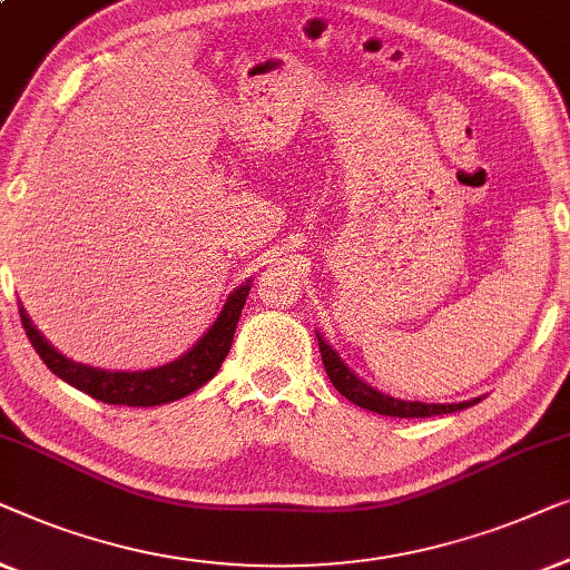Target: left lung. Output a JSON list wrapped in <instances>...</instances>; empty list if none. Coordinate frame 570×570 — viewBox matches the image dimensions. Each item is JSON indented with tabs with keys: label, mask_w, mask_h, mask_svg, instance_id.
<instances>
[{
	"label": "left lung",
	"mask_w": 570,
	"mask_h": 570,
	"mask_svg": "<svg viewBox=\"0 0 570 570\" xmlns=\"http://www.w3.org/2000/svg\"><path fill=\"white\" fill-rule=\"evenodd\" d=\"M317 346H320V356H323L325 372H327V376H331L333 387L338 390L343 397H348L354 405L366 407V411H372V413L392 415V419H429V415L454 413V411H462V407H470L478 403V400H470V403L434 405V403H407V400L387 397V395H382V392L368 387L366 382L358 380V376L341 362L338 354H335V351L327 346L323 338H317Z\"/></svg>",
	"instance_id": "obj_1"
}]
</instances>
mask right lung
<instances>
[{"label": "right lung", "instance_id": "right-lung-1", "mask_svg": "<svg viewBox=\"0 0 570 570\" xmlns=\"http://www.w3.org/2000/svg\"><path fill=\"white\" fill-rule=\"evenodd\" d=\"M247 294H250V282H245L237 292L229 294L222 315L216 317V323L208 327V333L188 351L186 356H180L178 362L173 364L147 368V372H106V368H92V366L69 362L67 356H61L59 351H56L51 343L36 331V325L30 323V317L26 315V309L22 307H20V320H22V331H26L28 341L33 343V348L38 351V356H41V362L51 368L56 376H61L63 382H69L71 387L82 390L85 395H90L108 405L149 407V405L173 403V400L190 395V392L202 387V384H206L216 372H219L222 362L229 354L237 320L243 315Z\"/></svg>", "mask_w": 570, "mask_h": 570}]
</instances>
